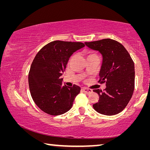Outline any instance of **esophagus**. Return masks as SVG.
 <instances>
[{
  "label": "esophagus",
  "mask_w": 150,
  "mask_h": 150,
  "mask_svg": "<svg viewBox=\"0 0 150 150\" xmlns=\"http://www.w3.org/2000/svg\"><path fill=\"white\" fill-rule=\"evenodd\" d=\"M82 90L83 91V92L85 93L86 94H90L92 93V90L90 89V88H86V87H83L82 88Z\"/></svg>",
  "instance_id": "obj_1"
}]
</instances>
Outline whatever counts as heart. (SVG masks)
Masks as SVG:
<instances>
[{
	"label": "heart",
	"mask_w": 150,
	"mask_h": 150,
	"mask_svg": "<svg viewBox=\"0 0 150 150\" xmlns=\"http://www.w3.org/2000/svg\"><path fill=\"white\" fill-rule=\"evenodd\" d=\"M85 55L87 58L93 57V56H98V55L96 54V53L94 52H91V51H88V52H85Z\"/></svg>",
	"instance_id": "b5f03b06"
}]
</instances>
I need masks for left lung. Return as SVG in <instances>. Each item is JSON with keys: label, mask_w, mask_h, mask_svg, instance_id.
Wrapping results in <instances>:
<instances>
[{"label": "left lung", "mask_w": 150, "mask_h": 150, "mask_svg": "<svg viewBox=\"0 0 150 150\" xmlns=\"http://www.w3.org/2000/svg\"><path fill=\"white\" fill-rule=\"evenodd\" d=\"M85 44L98 51L103 57L98 83H106V88L93 90L99 96L93 108L102 115H115L126 108L132 96L134 63L124 45L116 40L107 38Z\"/></svg>", "instance_id": "obj_1"}]
</instances>
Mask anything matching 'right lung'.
Segmentation results:
<instances>
[{
	"instance_id": "add662e5",
	"label": "right lung",
	"mask_w": 150,
	"mask_h": 150,
	"mask_svg": "<svg viewBox=\"0 0 150 150\" xmlns=\"http://www.w3.org/2000/svg\"><path fill=\"white\" fill-rule=\"evenodd\" d=\"M85 46L82 42L56 40L44 45L35 55L28 74L33 100L44 112L57 116L69 110L81 88L62 85L61 79L69 57Z\"/></svg>"
}]
</instances>
